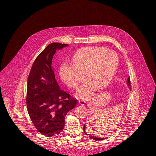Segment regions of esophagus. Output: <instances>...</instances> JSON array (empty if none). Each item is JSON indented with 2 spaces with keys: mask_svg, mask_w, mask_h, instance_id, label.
I'll list each match as a JSON object with an SVG mask.
<instances>
[{
  "mask_svg": "<svg viewBox=\"0 0 156 156\" xmlns=\"http://www.w3.org/2000/svg\"><path fill=\"white\" fill-rule=\"evenodd\" d=\"M78 103L81 105L82 106H85L86 104V102L83 100H78Z\"/></svg>",
  "mask_w": 156,
  "mask_h": 156,
  "instance_id": "34e87169",
  "label": "esophagus"
}]
</instances>
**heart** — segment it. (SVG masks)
Returning a JSON list of instances; mask_svg holds the SVG:
<instances>
[{
    "label": "heart",
    "mask_w": 156,
    "mask_h": 156,
    "mask_svg": "<svg viewBox=\"0 0 156 156\" xmlns=\"http://www.w3.org/2000/svg\"><path fill=\"white\" fill-rule=\"evenodd\" d=\"M73 65L64 62L59 68L62 80L69 87L76 89L80 82V73H85L86 82L78 88L76 96L89 99L97 87L106 86L115 73L118 65L117 53L102 47L81 48L71 58Z\"/></svg>",
    "instance_id": "1"
}]
</instances>
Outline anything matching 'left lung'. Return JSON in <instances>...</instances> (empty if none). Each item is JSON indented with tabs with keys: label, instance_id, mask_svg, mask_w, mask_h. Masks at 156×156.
<instances>
[{
	"label": "left lung",
	"instance_id": "8db88e82",
	"mask_svg": "<svg viewBox=\"0 0 156 156\" xmlns=\"http://www.w3.org/2000/svg\"><path fill=\"white\" fill-rule=\"evenodd\" d=\"M128 85L129 86L130 88V87H131V85H130V78H128ZM83 131H84V133H85V134H86V133H85V125H84V126H83ZM89 137H90V138L93 139V140H94L95 141H99V140H105V138H98V137L93 136H89Z\"/></svg>",
	"mask_w": 156,
	"mask_h": 156
}]
</instances>
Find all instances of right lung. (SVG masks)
<instances>
[{
  "instance_id": "1",
  "label": "right lung",
  "mask_w": 156,
  "mask_h": 156,
  "mask_svg": "<svg viewBox=\"0 0 156 156\" xmlns=\"http://www.w3.org/2000/svg\"><path fill=\"white\" fill-rule=\"evenodd\" d=\"M67 45L61 43L49 44L36 58L28 76V113L35 128L47 137L62 132L66 114L76 105V99L60 90L51 67L57 49Z\"/></svg>"
}]
</instances>
